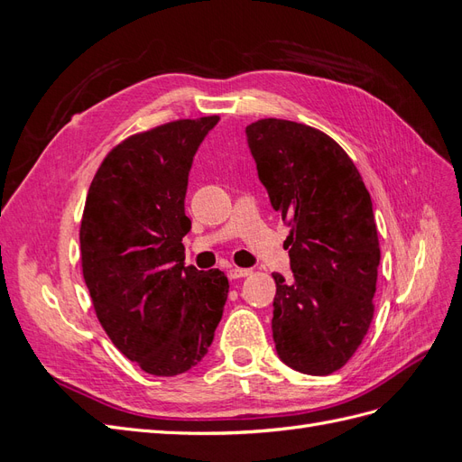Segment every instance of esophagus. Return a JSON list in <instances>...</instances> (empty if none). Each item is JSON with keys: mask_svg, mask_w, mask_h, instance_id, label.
<instances>
[{"mask_svg": "<svg viewBox=\"0 0 462 462\" xmlns=\"http://www.w3.org/2000/svg\"><path fill=\"white\" fill-rule=\"evenodd\" d=\"M227 275H229V279H241V277L250 275V270H245V268H231V270L227 272Z\"/></svg>", "mask_w": 462, "mask_h": 462, "instance_id": "34e87169", "label": "esophagus"}]
</instances>
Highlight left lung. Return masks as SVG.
Here are the masks:
<instances>
[{
  "instance_id": "left-lung-1",
  "label": "left lung",
  "mask_w": 462,
  "mask_h": 462,
  "mask_svg": "<svg viewBox=\"0 0 462 462\" xmlns=\"http://www.w3.org/2000/svg\"><path fill=\"white\" fill-rule=\"evenodd\" d=\"M245 133L272 208L291 227L292 277L273 273L277 356L328 375L355 355L374 318L380 243L370 192L346 152L309 125L262 119Z\"/></svg>"
}]
</instances>
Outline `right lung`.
<instances>
[{"mask_svg":"<svg viewBox=\"0 0 462 462\" xmlns=\"http://www.w3.org/2000/svg\"><path fill=\"white\" fill-rule=\"evenodd\" d=\"M219 117L134 134L96 171L80 223L82 273L109 339L152 375L197 366L214 341L229 282L185 265L192 160Z\"/></svg>","mask_w":462,"mask_h":462,"instance_id":"1","label":"right lung"}]
</instances>
